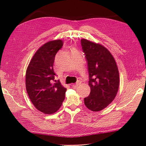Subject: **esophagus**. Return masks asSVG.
<instances>
[{"mask_svg":"<svg viewBox=\"0 0 146 146\" xmlns=\"http://www.w3.org/2000/svg\"><path fill=\"white\" fill-rule=\"evenodd\" d=\"M81 81L80 80H78V81L76 82V86H79V85L81 84Z\"/></svg>","mask_w":146,"mask_h":146,"instance_id":"obj_1","label":"esophagus"}]
</instances>
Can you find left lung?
Segmentation results:
<instances>
[{
	"mask_svg": "<svg viewBox=\"0 0 146 146\" xmlns=\"http://www.w3.org/2000/svg\"><path fill=\"white\" fill-rule=\"evenodd\" d=\"M81 44L88 63L90 94L84 104L91 111L106 108L114 99L119 87V76L115 60L101 44L81 39Z\"/></svg>",
	"mask_w": 146,
	"mask_h": 146,
	"instance_id": "obj_1",
	"label": "left lung"
}]
</instances>
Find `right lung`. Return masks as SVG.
I'll return each mask as SVG.
<instances>
[{"mask_svg":"<svg viewBox=\"0 0 146 146\" xmlns=\"http://www.w3.org/2000/svg\"><path fill=\"white\" fill-rule=\"evenodd\" d=\"M61 40L48 41L36 52L26 72V89L35 107L44 114H51L60 108L66 88L59 81L53 83L55 56L62 47Z\"/></svg>","mask_w":146,"mask_h":146,"instance_id":"obj_1","label":"right lung"}]
</instances>
